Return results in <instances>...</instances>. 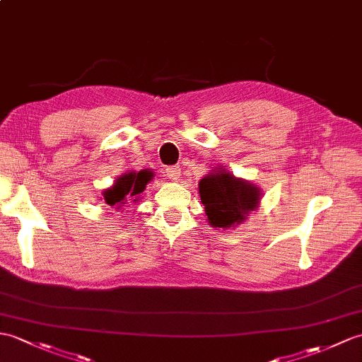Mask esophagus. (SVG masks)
I'll use <instances>...</instances> for the list:
<instances>
[{
  "mask_svg": "<svg viewBox=\"0 0 362 362\" xmlns=\"http://www.w3.org/2000/svg\"><path fill=\"white\" fill-rule=\"evenodd\" d=\"M166 175L170 177L171 180L177 182L180 179V168L179 166H171V168H166Z\"/></svg>",
  "mask_w": 362,
  "mask_h": 362,
  "instance_id": "34e87169",
  "label": "esophagus"
}]
</instances>
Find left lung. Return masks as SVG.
Here are the masks:
<instances>
[{
	"label": "left lung",
	"instance_id": "1",
	"mask_svg": "<svg viewBox=\"0 0 362 362\" xmlns=\"http://www.w3.org/2000/svg\"><path fill=\"white\" fill-rule=\"evenodd\" d=\"M199 194L208 223L225 230H234L245 222L262 199V191L257 185L236 177L222 166L214 168L200 179Z\"/></svg>",
	"mask_w": 362,
	"mask_h": 362
}]
</instances>
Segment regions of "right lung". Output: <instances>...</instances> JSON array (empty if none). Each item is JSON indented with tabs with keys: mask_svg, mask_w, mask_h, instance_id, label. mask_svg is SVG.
<instances>
[{
	"mask_svg": "<svg viewBox=\"0 0 362 362\" xmlns=\"http://www.w3.org/2000/svg\"><path fill=\"white\" fill-rule=\"evenodd\" d=\"M154 179V173L151 170L141 171H128L115 179L111 187L106 188L103 194V202L117 211L123 209L126 205H131V202L137 204L141 199V192L146 189V185Z\"/></svg>",
	"mask_w": 362,
	"mask_h": 362,
	"instance_id": "add662e5",
	"label": "right lung"
}]
</instances>
